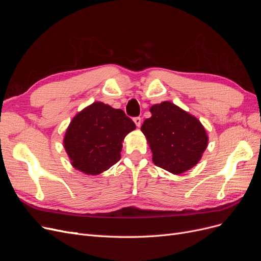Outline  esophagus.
<instances>
[{
  "instance_id": "obj_1",
  "label": "esophagus",
  "mask_w": 261,
  "mask_h": 261,
  "mask_svg": "<svg viewBox=\"0 0 261 261\" xmlns=\"http://www.w3.org/2000/svg\"><path fill=\"white\" fill-rule=\"evenodd\" d=\"M134 123L136 124L137 127H140V125H141V117H139V116L134 117Z\"/></svg>"
}]
</instances>
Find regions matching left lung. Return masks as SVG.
Segmentation results:
<instances>
[{
    "instance_id": "obj_1",
    "label": "left lung",
    "mask_w": 261,
    "mask_h": 261,
    "mask_svg": "<svg viewBox=\"0 0 261 261\" xmlns=\"http://www.w3.org/2000/svg\"><path fill=\"white\" fill-rule=\"evenodd\" d=\"M150 113L140 129L151 149L153 163L175 175L194 168L209 140L198 118L170 101L153 105Z\"/></svg>"
}]
</instances>
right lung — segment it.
<instances>
[{
    "mask_svg": "<svg viewBox=\"0 0 261 261\" xmlns=\"http://www.w3.org/2000/svg\"><path fill=\"white\" fill-rule=\"evenodd\" d=\"M135 128L123 110L93 102L70 121L63 146L73 168L99 175L121 159L124 138Z\"/></svg>",
    "mask_w": 261,
    "mask_h": 261,
    "instance_id": "obj_1",
    "label": "right lung"
}]
</instances>
